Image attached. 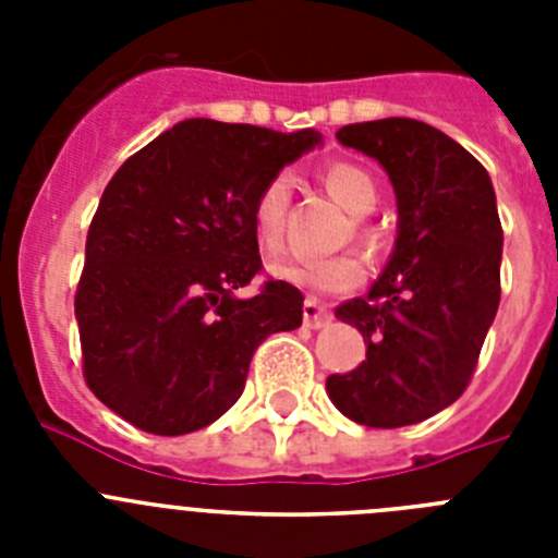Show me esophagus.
<instances>
[{"instance_id":"1","label":"esophagus","mask_w":558,"mask_h":558,"mask_svg":"<svg viewBox=\"0 0 558 558\" xmlns=\"http://www.w3.org/2000/svg\"><path fill=\"white\" fill-rule=\"evenodd\" d=\"M329 318H332V313H329L318 299H307V302H304V327L322 329L327 327Z\"/></svg>"}]
</instances>
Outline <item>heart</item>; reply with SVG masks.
<instances>
[{"label":"heart","instance_id":"b5f03b06","mask_svg":"<svg viewBox=\"0 0 558 558\" xmlns=\"http://www.w3.org/2000/svg\"><path fill=\"white\" fill-rule=\"evenodd\" d=\"M322 184L343 209L352 211L354 218H363V215H368L377 206V184L357 165H349V161L329 165L322 172ZM290 195H293L290 175L288 172H276L274 179L265 181L263 190L256 192L254 206H251L254 234L259 245H263V251H268V254H276V251L282 248ZM357 236L368 248L383 245V234L374 226L357 223ZM270 274L295 284V288L315 290V293H347V290H354L363 282L366 265H363L357 254L349 251V254L329 256V259H288V263H276L270 265Z\"/></svg>","mask_w":558,"mask_h":558}]
</instances>
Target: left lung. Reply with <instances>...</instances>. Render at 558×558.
<instances>
[{"label": "left lung", "mask_w": 558, "mask_h": 558, "mask_svg": "<svg viewBox=\"0 0 558 558\" xmlns=\"http://www.w3.org/2000/svg\"><path fill=\"white\" fill-rule=\"evenodd\" d=\"M335 136L386 167L399 234L368 295L335 310L368 347L357 368L329 374L327 393L357 425H416L466 391L495 322L502 254L495 190L486 167L427 122L388 117Z\"/></svg>", "instance_id": "left-lung-1"}]
</instances>
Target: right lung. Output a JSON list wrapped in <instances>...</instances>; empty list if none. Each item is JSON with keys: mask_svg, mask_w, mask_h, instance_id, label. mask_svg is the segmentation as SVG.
I'll return each instance as SVG.
<instances>
[{"mask_svg": "<svg viewBox=\"0 0 558 558\" xmlns=\"http://www.w3.org/2000/svg\"><path fill=\"white\" fill-rule=\"evenodd\" d=\"M318 133L184 120L113 172L75 293L83 377L102 405L156 436L223 416L268 335L302 327L304 295L263 274L251 206Z\"/></svg>", "mask_w": 558, "mask_h": 558, "instance_id": "obj_1", "label": "right lung"}]
</instances>
